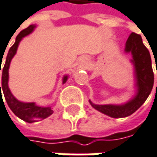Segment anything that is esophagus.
Wrapping results in <instances>:
<instances>
[{
    "mask_svg": "<svg viewBox=\"0 0 157 157\" xmlns=\"http://www.w3.org/2000/svg\"><path fill=\"white\" fill-rule=\"evenodd\" d=\"M80 61L84 64V65H86V64H88V57H86V56H82V57L80 58Z\"/></svg>",
    "mask_w": 157,
    "mask_h": 157,
    "instance_id": "obj_1",
    "label": "esophagus"
}]
</instances>
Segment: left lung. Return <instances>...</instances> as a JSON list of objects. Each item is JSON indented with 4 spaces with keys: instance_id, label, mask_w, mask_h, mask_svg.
<instances>
[{
    "instance_id": "obj_1",
    "label": "left lung",
    "mask_w": 157,
    "mask_h": 157,
    "mask_svg": "<svg viewBox=\"0 0 157 157\" xmlns=\"http://www.w3.org/2000/svg\"><path fill=\"white\" fill-rule=\"evenodd\" d=\"M125 54L130 55L133 65L134 94L126 102L120 104H95L89 100L96 110L110 118H126L143 105L151 93L154 85V74L149 51L144 46L140 35L131 33L125 45Z\"/></svg>"
}]
</instances>
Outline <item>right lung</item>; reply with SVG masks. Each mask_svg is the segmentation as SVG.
<instances>
[{"instance_id": "obj_1", "label": "right lung", "mask_w": 157, "mask_h": 157, "mask_svg": "<svg viewBox=\"0 0 157 157\" xmlns=\"http://www.w3.org/2000/svg\"><path fill=\"white\" fill-rule=\"evenodd\" d=\"M36 28V24H32L29 26L26 29L22 30L21 32L17 36L15 43L13 46L10 48L8 52L5 64L3 68L2 69V83H0V98L2 99V91L4 95V98L7 101L8 106L11 109V111L22 121H26L28 123H33L36 121L44 120L53 113V110L51 107H44V106H39L36 102H25L18 100L10 92L9 88V69L10 62L14 56L17 53V50L19 48V45L21 43L23 37L27 36L28 35L31 34L34 29ZM3 57V56H2ZM1 61H2V58H1ZM2 65V64H1ZM0 74H1V66H0ZM68 79V75H64L62 78V82L64 83ZM3 101V100H2Z\"/></svg>"}]
</instances>
